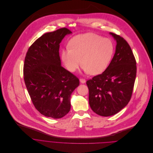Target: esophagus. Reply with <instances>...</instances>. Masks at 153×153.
I'll return each mask as SVG.
<instances>
[{
  "instance_id": "1",
  "label": "esophagus",
  "mask_w": 153,
  "mask_h": 153,
  "mask_svg": "<svg viewBox=\"0 0 153 153\" xmlns=\"http://www.w3.org/2000/svg\"><path fill=\"white\" fill-rule=\"evenodd\" d=\"M79 81H80L81 83H85V79H84V78H80V79H79Z\"/></svg>"
}]
</instances>
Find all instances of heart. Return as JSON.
<instances>
[{
	"instance_id": "heart-1",
	"label": "heart",
	"mask_w": 153,
	"mask_h": 153,
	"mask_svg": "<svg viewBox=\"0 0 153 153\" xmlns=\"http://www.w3.org/2000/svg\"><path fill=\"white\" fill-rule=\"evenodd\" d=\"M69 47L61 51L66 68L75 72L81 65L90 75H98L107 67L113 53V45L108 39L94 33L77 35L72 38ZM81 60H80V59Z\"/></svg>"
}]
</instances>
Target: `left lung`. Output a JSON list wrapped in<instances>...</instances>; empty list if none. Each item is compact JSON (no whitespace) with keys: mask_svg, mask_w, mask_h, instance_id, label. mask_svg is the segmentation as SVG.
Listing matches in <instances>:
<instances>
[{"mask_svg":"<svg viewBox=\"0 0 153 153\" xmlns=\"http://www.w3.org/2000/svg\"><path fill=\"white\" fill-rule=\"evenodd\" d=\"M116 40V52L107 68L101 74L87 81L90 106L102 116L114 115L129 102L136 76V62L127 42L110 33Z\"/></svg>","mask_w":153,"mask_h":153,"instance_id":"8db88e82","label":"left lung"}]
</instances>
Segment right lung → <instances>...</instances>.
<instances>
[{"instance_id":"obj_1","label":"right lung","mask_w":153,"mask_h":153,"mask_svg":"<svg viewBox=\"0 0 153 153\" xmlns=\"http://www.w3.org/2000/svg\"><path fill=\"white\" fill-rule=\"evenodd\" d=\"M66 27L48 33L37 39L26 54L24 81L35 108L43 115L62 118L71 109V95L79 79L61 66L59 43L71 34Z\"/></svg>"}]
</instances>
